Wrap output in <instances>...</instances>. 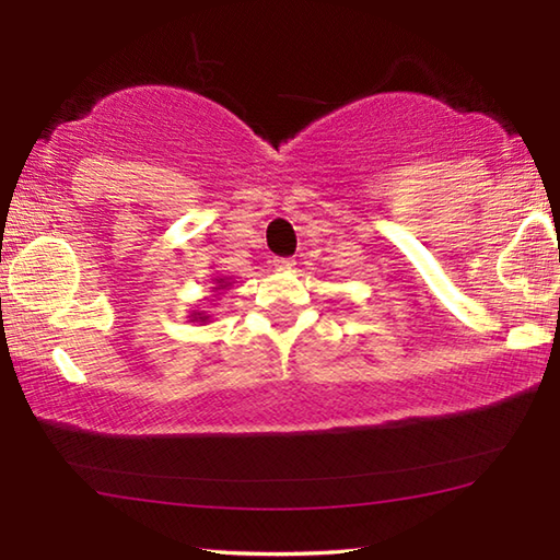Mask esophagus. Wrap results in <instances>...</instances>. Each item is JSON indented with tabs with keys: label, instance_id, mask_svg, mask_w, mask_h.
I'll return each mask as SVG.
<instances>
[{
	"label": "esophagus",
	"instance_id": "34e87169",
	"mask_svg": "<svg viewBox=\"0 0 560 560\" xmlns=\"http://www.w3.org/2000/svg\"><path fill=\"white\" fill-rule=\"evenodd\" d=\"M295 265L293 257H273V267L277 269H291Z\"/></svg>",
	"mask_w": 560,
	"mask_h": 560
}]
</instances>
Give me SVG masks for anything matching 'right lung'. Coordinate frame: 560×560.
Listing matches in <instances>:
<instances>
[{
  "instance_id": "obj_1",
  "label": "right lung",
  "mask_w": 560,
  "mask_h": 560,
  "mask_svg": "<svg viewBox=\"0 0 560 560\" xmlns=\"http://www.w3.org/2000/svg\"><path fill=\"white\" fill-rule=\"evenodd\" d=\"M213 281H217V287H213V291H217V293L231 287L229 277H217ZM209 317L211 315H207V311H192V315H189V323H209Z\"/></svg>"
}]
</instances>
